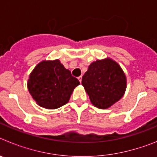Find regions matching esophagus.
<instances>
[{
  "mask_svg": "<svg viewBox=\"0 0 157 157\" xmlns=\"http://www.w3.org/2000/svg\"><path fill=\"white\" fill-rule=\"evenodd\" d=\"M78 80H79L80 82H82V76H79V77H78Z\"/></svg>",
  "mask_w": 157,
  "mask_h": 157,
  "instance_id": "obj_1",
  "label": "esophagus"
}]
</instances>
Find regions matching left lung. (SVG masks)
I'll list each match as a JSON object with an SVG mask.
<instances>
[{"label":"left lung","instance_id":"8db88e82","mask_svg":"<svg viewBox=\"0 0 157 157\" xmlns=\"http://www.w3.org/2000/svg\"><path fill=\"white\" fill-rule=\"evenodd\" d=\"M91 103L106 109L120 101L127 89V77L120 64L107 57L92 62L82 78Z\"/></svg>","mask_w":157,"mask_h":157}]
</instances>
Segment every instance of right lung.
<instances>
[{"label":"right lung","mask_w":157,"mask_h":157,"mask_svg":"<svg viewBox=\"0 0 157 157\" xmlns=\"http://www.w3.org/2000/svg\"><path fill=\"white\" fill-rule=\"evenodd\" d=\"M79 84L59 59H44L29 75L27 88L39 106L56 109L68 102L74 89Z\"/></svg>","instance_id":"add662e5"}]
</instances>
